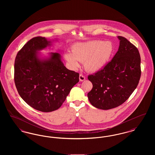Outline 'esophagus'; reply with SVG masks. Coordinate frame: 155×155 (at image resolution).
Returning a JSON list of instances; mask_svg holds the SVG:
<instances>
[{"mask_svg":"<svg viewBox=\"0 0 155 155\" xmlns=\"http://www.w3.org/2000/svg\"><path fill=\"white\" fill-rule=\"evenodd\" d=\"M79 80L80 81H84L85 80V77L83 75L80 74V76H79Z\"/></svg>","mask_w":155,"mask_h":155,"instance_id":"1","label":"esophagus"}]
</instances>
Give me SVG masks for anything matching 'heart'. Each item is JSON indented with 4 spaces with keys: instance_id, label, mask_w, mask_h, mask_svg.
Listing matches in <instances>:
<instances>
[{
    "instance_id": "b5f03b06",
    "label": "heart",
    "mask_w": 155,
    "mask_h": 155,
    "mask_svg": "<svg viewBox=\"0 0 155 155\" xmlns=\"http://www.w3.org/2000/svg\"><path fill=\"white\" fill-rule=\"evenodd\" d=\"M71 52H64L63 56L73 69L80 67L79 61L84 62L87 71L96 73L109 63L114 52V46L109 41L94 40L74 44L71 47Z\"/></svg>"
}]
</instances>
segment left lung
Masks as SVG:
<instances>
[{"mask_svg": "<svg viewBox=\"0 0 155 155\" xmlns=\"http://www.w3.org/2000/svg\"><path fill=\"white\" fill-rule=\"evenodd\" d=\"M118 51L102 70L89 75L93 85L88 94L90 103L97 109L109 110L128 99L140 80V58L138 49L126 38L118 36Z\"/></svg>", "mask_w": 155, "mask_h": 155, "instance_id": "left-lung-1", "label": "left lung"}]
</instances>
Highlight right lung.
<instances>
[{"label": "right lung", "mask_w": 155, "mask_h": 155, "mask_svg": "<svg viewBox=\"0 0 155 155\" xmlns=\"http://www.w3.org/2000/svg\"><path fill=\"white\" fill-rule=\"evenodd\" d=\"M54 41L33 38L15 59V82L19 95L31 107L43 112L58 110L79 81V74L64 66L60 53L46 56L39 52Z\"/></svg>", "instance_id": "right-lung-1"}]
</instances>
